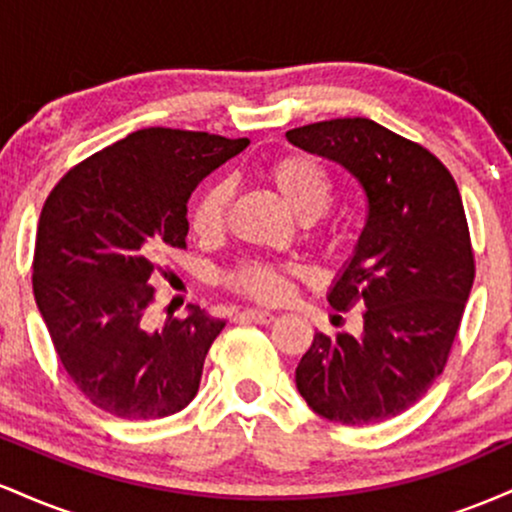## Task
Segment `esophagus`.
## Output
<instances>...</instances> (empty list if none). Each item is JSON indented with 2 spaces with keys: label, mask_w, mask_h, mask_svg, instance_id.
Returning a JSON list of instances; mask_svg holds the SVG:
<instances>
[{
  "label": "esophagus",
  "mask_w": 512,
  "mask_h": 512,
  "mask_svg": "<svg viewBox=\"0 0 512 512\" xmlns=\"http://www.w3.org/2000/svg\"><path fill=\"white\" fill-rule=\"evenodd\" d=\"M238 317H243V320H250V322H257V325H269V322H274V313H269V310H260V308H250V310H243Z\"/></svg>",
  "instance_id": "obj_1"
}]
</instances>
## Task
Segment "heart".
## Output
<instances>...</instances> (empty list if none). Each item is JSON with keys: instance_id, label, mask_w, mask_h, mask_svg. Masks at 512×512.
I'll use <instances>...</instances> for the list:
<instances>
[{"instance_id": "heart-1", "label": "heart", "mask_w": 512, "mask_h": 512, "mask_svg": "<svg viewBox=\"0 0 512 512\" xmlns=\"http://www.w3.org/2000/svg\"><path fill=\"white\" fill-rule=\"evenodd\" d=\"M262 175L276 197L301 221H313L330 207L334 195L332 175L313 156L298 154V151L276 156L264 166ZM231 199L233 190L228 182L209 185L192 207V233L202 240L221 238L226 231ZM320 240H330V236H320ZM293 274L296 272L286 264L243 260L223 274V286L252 301L276 303L289 293Z\"/></svg>"}]
</instances>
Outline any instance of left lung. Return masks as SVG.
Listing matches in <instances>:
<instances>
[{"label":"left lung","instance_id":"1","mask_svg":"<svg viewBox=\"0 0 512 512\" xmlns=\"http://www.w3.org/2000/svg\"><path fill=\"white\" fill-rule=\"evenodd\" d=\"M286 139L342 163L368 202L354 257L327 296L339 313L363 308V334L315 332L296 387L325 419L380 424L426 395L460 330L474 284L460 190L438 156L368 117L313 122Z\"/></svg>","mask_w":512,"mask_h":512}]
</instances>
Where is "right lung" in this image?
<instances>
[{"instance_id":"obj_1","label":"right lung","mask_w":512,"mask_h":512,"mask_svg":"<svg viewBox=\"0 0 512 512\" xmlns=\"http://www.w3.org/2000/svg\"><path fill=\"white\" fill-rule=\"evenodd\" d=\"M250 139L146 127L76 163L38 221L33 293L62 368L93 407L163 419L192 402L226 322L197 305L151 330L161 255L185 250L187 199Z\"/></svg>"}]
</instances>
